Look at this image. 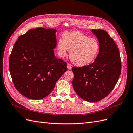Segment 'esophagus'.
<instances>
[{
    "label": "esophagus",
    "mask_w": 133,
    "mask_h": 133,
    "mask_svg": "<svg viewBox=\"0 0 133 133\" xmlns=\"http://www.w3.org/2000/svg\"><path fill=\"white\" fill-rule=\"evenodd\" d=\"M67 68H68V70H71V68H72V65H71V64L68 63L67 64Z\"/></svg>",
    "instance_id": "1"
}]
</instances>
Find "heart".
Masks as SVG:
<instances>
[{"mask_svg": "<svg viewBox=\"0 0 133 133\" xmlns=\"http://www.w3.org/2000/svg\"><path fill=\"white\" fill-rule=\"evenodd\" d=\"M63 40L58 42V54L61 57L67 55L70 51V58L77 66H83L91 63L97 57L100 50L98 40L83 34L79 31L65 33Z\"/></svg>", "mask_w": 133, "mask_h": 133, "instance_id": "1", "label": "heart"}]
</instances>
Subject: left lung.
<instances>
[{"label":"left lung","mask_w":133,"mask_h":133,"mask_svg":"<svg viewBox=\"0 0 133 133\" xmlns=\"http://www.w3.org/2000/svg\"><path fill=\"white\" fill-rule=\"evenodd\" d=\"M100 44L99 54L87 66L72 68L75 92L88 102H97L112 91L121 71L119 51L115 41L104 30L92 29Z\"/></svg>","instance_id":"obj_1"}]
</instances>
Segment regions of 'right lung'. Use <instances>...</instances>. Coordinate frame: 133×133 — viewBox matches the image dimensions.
Listing matches in <instances>:
<instances>
[{"mask_svg": "<svg viewBox=\"0 0 133 133\" xmlns=\"http://www.w3.org/2000/svg\"><path fill=\"white\" fill-rule=\"evenodd\" d=\"M55 29H31L19 36L9 58L14 86L24 97L40 100L47 96L67 70V64L56 58Z\"/></svg>", "mask_w": 133, "mask_h": 133, "instance_id": "add662e5", "label": "right lung"}]
</instances>
